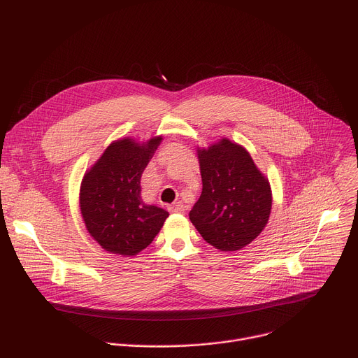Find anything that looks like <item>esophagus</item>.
Listing matches in <instances>:
<instances>
[{"label": "esophagus", "mask_w": 358, "mask_h": 358, "mask_svg": "<svg viewBox=\"0 0 358 358\" xmlns=\"http://www.w3.org/2000/svg\"><path fill=\"white\" fill-rule=\"evenodd\" d=\"M169 210H170L171 213H177V214H181V213H184V211H185V206H184V203H182L181 201H178V202H174V203H171V206L169 207Z\"/></svg>", "instance_id": "esophagus-1"}]
</instances>
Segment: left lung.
I'll return each mask as SVG.
<instances>
[{
  "instance_id": "8db88e82",
  "label": "left lung",
  "mask_w": 358,
  "mask_h": 358,
  "mask_svg": "<svg viewBox=\"0 0 358 358\" xmlns=\"http://www.w3.org/2000/svg\"><path fill=\"white\" fill-rule=\"evenodd\" d=\"M202 192L189 211L201 236L222 252L249 245L266 227L272 210L269 180L246 148L221 138L196 148Z\"/></svg>"
}]
</instances>
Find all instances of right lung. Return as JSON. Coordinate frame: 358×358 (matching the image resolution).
<instances>
[{
	"mask_svg": "<svg viewBox=\"0 0 358 358\" xmlns=\"http://www.w3.org/2000/svg\"><path fill=\"white\" fill-rule=\"evenodd\" d=\"M163 136L138 143L131 137L113 141L86 170L79 207L90 236L105 250L134 257L160 232L169 213L141 199V174Z\"/></svg>",
	"mask_w": 358,
	"mask_h": 358,
	"instance_id": "right-lung-1",
	"label": "right lung"
}]
</instances>
